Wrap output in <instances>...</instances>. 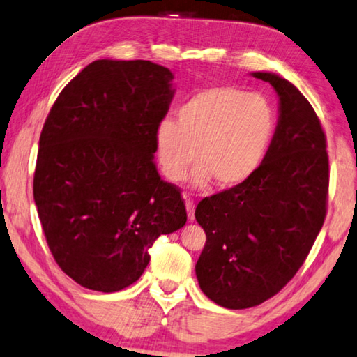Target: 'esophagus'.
Listing matches in <instances>:
<instances>
[{
  "instance_id": "34e87169",
  "label": "esophagus",
  "mask_w": 357,
  "mask_h": 357,
  "mask_svg": "<svg viewBox=\"0 0 357 357\" xmlns=\"http://www.w3.org/2000/svg\"><path fill=\"white\" fill-rule=\"evenodd\" d=\"M185 207H186V213H188V220L193 222L195 220V202L191 199H186Z\"/></svg>"
}]
</instances>
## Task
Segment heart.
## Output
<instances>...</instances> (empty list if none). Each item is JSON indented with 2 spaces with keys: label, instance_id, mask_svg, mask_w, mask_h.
Masks as SVG:
<instances>
[{
  "label": "heart",
  "instance_id": "b5f03b06",
  "mask_svg": "<svg viewBox=\"0 0 357 357\" xmlns=\"http://www.w3.org/2000/svg\"><path fill=\"white\" fill-rule=\"evenodd\" d=\"M276 129V113L265 97L218 86L190 97L177 109V124L164 119L155 134L156 161L164 177L180 182L195 158V186L215 180L234 188L255 174Z\"/></svg>",
  "mask_w": 357,
  "mask_h": 357
}]
</instances>
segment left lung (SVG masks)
Instances as JSON below:
<instances>
[{
    "mask_svg": "<svg viewBox=\"0 0 357 357\" xmlns=\"http://www.w3.org/2000/svg\"><path fill=\"white\" fill-rule=\"evenodd\" d=\"M279 96L276 132L249 180L204 197L195 217L206 231L196 263L206 297L244 310L295 276L324 225L328 195L326 134L305 96L287 79L257 71Z\"/></svg>",
    "mask_w": 357,
    "mask_h": 357,
    "instance_id": "left-lung-1",
    "label": "left lung"
}]
</instances>
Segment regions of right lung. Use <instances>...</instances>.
I'll return each instance as SVG.
<instances>
[{
	"label": "right lung",
	"mask_w": 357,
	"mask_h": 357,
	"mask_svg": "<svg viewBox=\"0 0 357 357\" xmlns=\"http://www.w3.org/2000/svg\"><path fill=\"white\" fill-rule=\"evenodd\" d=\"M172 79L150 60H96L63 87L43 126L38 215L54 260L86 289L134 284L153 243L186 223L180 188L153 161Z\"/></svg>",
	"instance_id": "add662e5"
}]
</instances>
